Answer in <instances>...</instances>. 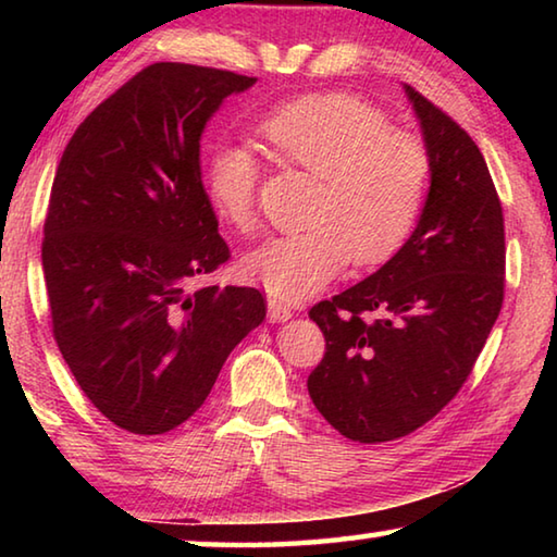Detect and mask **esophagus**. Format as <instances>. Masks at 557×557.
<instances>
[{"label":"esophagus","instance_id":"obj_1","mask_svg":"<svg viewBox=\"0 0 557 557\" xmlns=\"http://www.w3.org/2000/svg\"><path fill=\"white\" fill-rule=\"evenodd\" d=\"M268 312H270V322H287V319L295 314V309H292L289 301L285 299H277V297H270L268 299Z\"/></svg>","mask_w":557,"mask_h":557}]
</instances>
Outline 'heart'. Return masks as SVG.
Masks as SVG:
<instances>
[{"label":"heart","mask_w":557,"mask_h":557,"mask_svg":"<svg viewBox=\"0 0 557 557\" xmlns=\"http://www.w3.org/2000/svg\"><path fill=\"white\" fill-rule=\"evenodd\" d=\"M258 137L287 166L319 176L309 221L258 245L243 260L248 277L272 297L301 299L344 270L379 265L408 238L425 201L430 159L379 110L342 92L305 96L258 120ZM260 162L248 147L221 145L206 166L215 213L235 231L256 215Z\"/></svg>","instance_id":"heart-1"}]
</instances>
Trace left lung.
<instances>
[{
	"instance_id": "left-lung-1",
	"label": "left lung",
	"mask_w": 557,
	"mask_h": 557,
	"mask_svg": "<svg viewBox=\"0 0 557 557\" xmlns=\"http://www.w3.org/2000/svg\"><path fill=\"white\" fill-rule=\"evenodd\" d=\"M405 92L430 157L418 228L379 272L309 309L326 338L309 398L363 445L435 418L469 379L504 305V211L484 157L425 96Z\"/></svg>"
}]
</instances>
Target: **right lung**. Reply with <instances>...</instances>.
<instances>
[{
    "mask_svg": "<svg viewBox=\"0 0 557 557\" xmlns=\"http://www.w3.org/2000/svg\"><path fill=\"white\" fill-rule=\"evenodd\" d=\"M256 78L152 63L73 132L55 169L41 262L53 338L117 428L164 435L209 398L262 319L256 287H199L231 250L201 182V135Z\"/></svg>",
    "mask_w": 557,
    "mask_h": 557,
    "instance_id": "1",
    "label": "right lung"
}]
</instances>
